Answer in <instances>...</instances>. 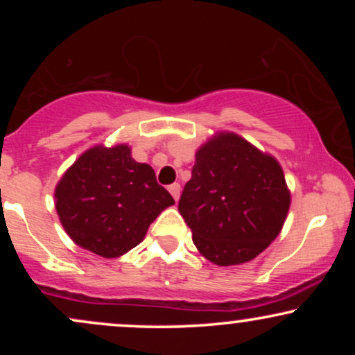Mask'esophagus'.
Listing matches in <instances>:
<instances>
[{
    "instance_id": "34e87169",
    "label": "esophagus",
    "mask_w": 355,
    "mask_h": 355,
    "mask_svg": "<svg viewBox=\"0 0 355 355\" xmlns=\"http://www.w3.org/2000/svg\"><path fill=\"white\" fill-rule=\"evenodd\" d=\"M180 183H172V185L168 187V191L172 193V197L175 200H178V197H180Z\"/></svg>"
}]
</instances>
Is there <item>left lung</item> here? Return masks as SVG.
<instances>
[{
  "label": "left lung",
  "instance_id": "8db88e82",
  "mask_svg": "<svg viewBox=\"0 0 355 355\" xmlns=\"http://www.w3.org/2000/svg\"><path fill=\"white\" fill-rule=\"evenodd\" d=\"M291 205L279 162L235 133L198 150L178 210L195 247L217 266L255 259L274 242Z\"/></svg>",
  "mask_w": 355,
  "mask_h": 355
}]
</instances>
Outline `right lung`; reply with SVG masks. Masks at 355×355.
I'll return each mask as SVG.
<instances>
[{
  "label": "right lung",
  "instance_id": "right-lung-1",
  "mask_svg": "<svg viewBox=\"0 0 355 355\" xmlns=\"http://www.w3.org/2000/svg\"><path fill=\"white\" fill-rule=\"evenodd\" d=\"M55 198L73 242L105 259L137 247L150 223L175 203L152 166L133 160L126 145L85 152L63 175Z\"/></svg>",
  "mask_w": 355,
  "mask_h": 355
}]
</instances>
